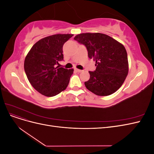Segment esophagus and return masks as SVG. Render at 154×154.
<instances>
[{"label":"esophagus","mask_w":154,"mask_h":154,"mask_svg":"<svg viewBox=\"0 0 154 154\" xmlns=\"http://www.w3.org/2000/svg\"><path fill=\"white\" fill-rule=\"evenodd\" d=\"M75 71H76V72H82V71H83L82 70H81V69H75Z\"/></svg>","instance_id":"1"}]
</instances>
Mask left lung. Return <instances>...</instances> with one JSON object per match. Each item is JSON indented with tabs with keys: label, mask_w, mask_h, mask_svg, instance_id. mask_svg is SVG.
I'll list each match as a JSON object with an SVG mask.
<instances>
[{
	"label": "left lung",
	"mask_w": 154,
	"mask_h": 154,
	"mask_svg": "<svg viewBox=\"0 0 154 154\" xmlns=\"http://www.w3.org/2000/svg\"><path fill=\"white\" fill-rule=\"evenodd\" d=\"M74 39L85 45L88 57L96 61L95 71H89L85 82L88 91L100 96H109L122 87L128 73L127 53L124 45L100 32L78 34Z\"/></svg>",
	"instance_id": "left-lung-1"
}]
</instances>
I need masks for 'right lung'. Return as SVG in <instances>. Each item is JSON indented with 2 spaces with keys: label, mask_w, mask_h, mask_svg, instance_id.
Listing matches in <instances>:
<instances>
[{
  "label": "right lung",
  "mask_w": 154,
  "mask_h": 154,
  "mask_svg": "<svg viewBox=\"0 0 154 154\" xmlns=\"http://www.w3.org/2000/svg\"><path fill=\"white\" fill-rule=\"evenodd\" d=\"M72 34H56L36 42L26 55L24 70L31 85L41 94L54 96L66 89L74 69L57 66L63 60V45Z\"/></svg>",
  "instance_id": "right-lung-1"
}]
</instances>
